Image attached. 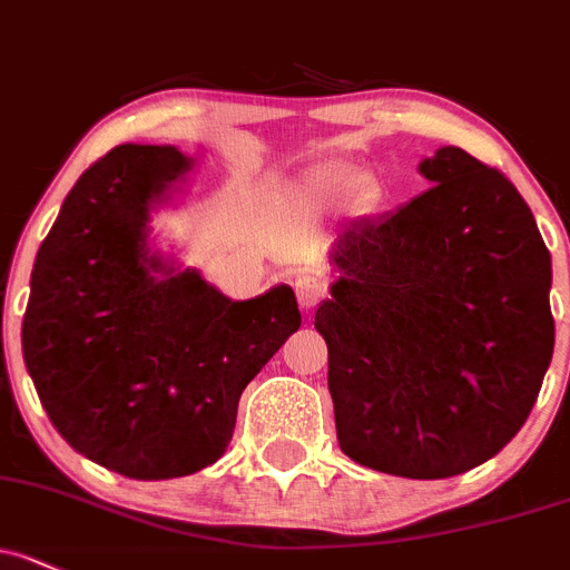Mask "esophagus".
I'll return each mask as SVG.
<instances>
[{
    "mask_svg": "<svg viewBox=\"0 0 570 570\" xmlns=\"http://www.w3.org/2000/svg\"><path fill=\"white\" fill-rule=\"evenodd\" d=\"M295 295L303 308H314L316 303L327 297V284L320 273H301L295 278Z\"/></svg>",
    "mask_w": 570,
    "mask_h": 570,
    "instance_id": "34e87169",
    "label": "esophagus"
}]
</instances>
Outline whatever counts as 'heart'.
Here are the masks:
<instances>
[{
    "label": "heart",
    "instance_id": "1",
    "mask_svg": "<svg viewBox=\"0 0 570 570\" xmlns=\"http://www.w3.org/2000/svg\"><path fill=\"white\" fill-rule=\"evenodd\" d=\"M320 188L325 190V194L352 196V199H363V196L368 194V183H365V177L352 169H344V166H335V169L325 171V175L320 177Z\"/></svg>",
    "mask_w": 570,
    "mask_h": 570
}]
</instances>
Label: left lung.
Here are the masks:
<instances>
[{
    "label": "left lung",
    "mask_w": 570,
    "mask_h": 570,
    "mask_svg": "<svg viewBox=\"0 0 570 570\" xmlns=\"http://www.w3.org/2000/svg\"><path fill=\"white\" fill-rule=\"evenodd\" d=\"M434 188L341 232V281L316 308L341 451L440 481L524 426L554 350L552 256L513 183L459 147L421 164Z\"/></svg>",
    "instance_id": "obj_1"
}]
</instances>
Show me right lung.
<instances>
[{
    "instance_id": "add662e5",
    "label": "right lung",
    "mask_w": 570,
    "mask_h": 570,
    "mask_svg": "<svg viewBox=\"0 0 570 570\" xmlns=\"http://www.w3.org/2000/svg\"><path fill=\"white\" fill-rule=\"evenodd\" d=\"M188 169L175 147L119 144L65 199L32 269L21 344L48 421L73 451L136 481L224 456L237 404L301 327L295 292L226 301L144 254L147 209Z\"/></svg>"
}]
</instances>
